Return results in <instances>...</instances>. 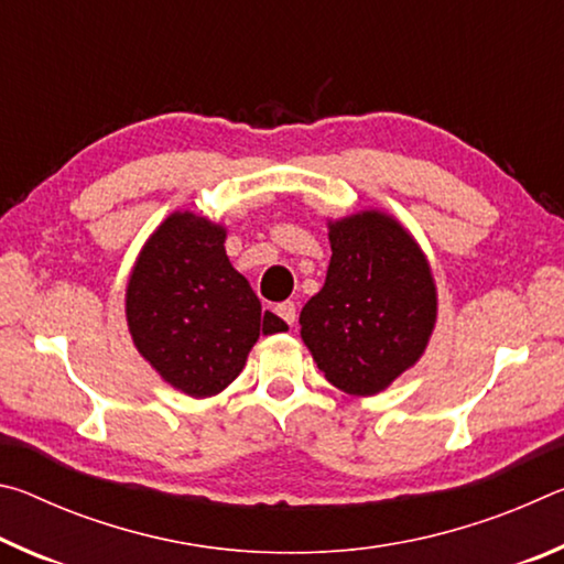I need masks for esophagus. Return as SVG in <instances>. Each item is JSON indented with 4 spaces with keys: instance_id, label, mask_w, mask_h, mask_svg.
<instances>
[{
    "instance_id": "obj_1",
    "label": "esophagus",
    "mask_w": 564,
    "mask_h": 564,
    "mask_svg": "<svg viewBox=\"0 0 564 564\" xmlns=\"http://www.w3.org/2000/svg\"><path fill=\"white\" fill-rule=\"evenodd\" d=\"M275 316H281L289 326H293L295 323V303L293 301H285V303H279L275 305Z\"/></svg>"
}]
</instances>
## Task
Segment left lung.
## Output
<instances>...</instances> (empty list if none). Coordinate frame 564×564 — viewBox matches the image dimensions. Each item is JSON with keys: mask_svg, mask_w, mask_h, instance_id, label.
Here are the masks:
<instances>
[{"mask_svg": "<svg viewBox=\"0 0 564 564\" xmlns=\"http://www.w3.org/2000/svg\"><path fill=\"white\" fill-rule=\"evenodd\" d=\"M328 241L326 283L303 305L301 338L328 383L348 395H376L431 343V263L413 234L378 208L328 221Z\"/></svg>", "mask_w": 564, "mask_h": 564, "instance_id": "obj_1", "label": "left lung"}]
</instances>
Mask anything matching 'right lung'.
<instances>
[{
    "instance_id": "1",
    "label": "right lung",
    "mask_w": 564,
    "mask_h": 564,
    "mask_svg": "<svg viewBox=\"0 0 564 564\" xmlns=\"http://www.w3.org/2000/svg\"><path fill=\"white\" fill-rule=\"evenodd\" d=\"M226 226L174 212L147 238L127 283V323L137 350L164 383L212 398L246 366L259 336L289 326L226 256Z\"/></svg>"
}]
</instances>
